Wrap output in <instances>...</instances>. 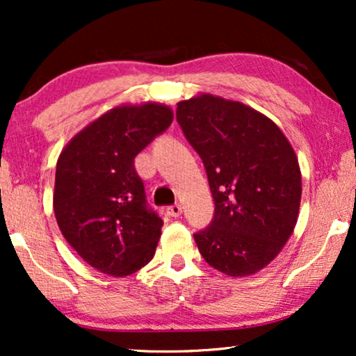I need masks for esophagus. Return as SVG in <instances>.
Returning <instances> with one entry per match:
<instances>
[{
	"instance_id": "esophagus-1",
	"label": "esophagus",
	"mask_w": 356,
	"mask_h": 356,
	"mask_svg": "<svg viewBox=\"0 0 356 356\" xmlns=\"http://www.w3.org/2000/svg\"><path fill=\"white\" fill-rule=\"evenodd\" d=\"M181 212H183V207H181V204H173V206H170V207H167V213L170 217H178V216H181Z\"/></svg>"
}]
</instances>
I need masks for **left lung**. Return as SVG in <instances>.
<instances>
[{
    "label": "left lung",
    "mask_w": 356,
    "mask_h": 356,
    "mask_svg": "<svg viewBox=\"0 0 356 356\" xmlns=\"http://www.w3.org/2000/svg\"><path fill=\"white\" fill-rule=\"evenodd\" d=\"M177 121L201 157L213 218L194 233L204 259L232 277L254 274L296 225L301 172L274 121L240 102L204 94L179 102Z\"/></svg>",
    "instance_id": "left-lung-1"
}]
</instances>
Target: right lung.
I'll return each instance as SVG.
<instances>
[{
	"label": "right lung",
	"mask_w": 356,
	"mask_h": 356,
	"mask_svg": "<svg viewBox=\"0 0 356 356\" xmlns=\"http://www.w3.org/2000/svg\"><path fill=\"white\" fill-rule=\"evenodd\" d=\"M172 121L167 105L116 106L76 134L58 159V227L104 274H134L155 254L163 220L149 207L134 157Z\"/></svg>",
	"instance_id": "right-lung-1"
}]
</instances>
